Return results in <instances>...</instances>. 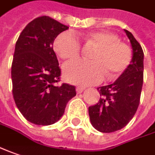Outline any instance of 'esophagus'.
<instances>
[{"label":"esophagus","instance_id":"esophagus-1","mask_svg":"<svg viewBox=\"0 0 155 155\" xmlns=\"http://www.w3.org/2000/svg\"><path fill=\"white\" fill-rule=\"evenodd\" d=\"M84 87H76V92H77V94H81L83 91H84Z\"/></svg>","mask_w":155,"mask_h":155}]
</instances>
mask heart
<instances>
[{
	"label": "heart",
	"instance_id": "obj_1",
	"mask_svg": "<svg viewBox=\"0 0 155 155\" xmlns=\"http://www.w3.org/2000/svg\"><path fill=\"white\" fill-rule=\"evenodd\" d=\"M87 43H93L97 48L92 54L93 61L79 60L63 67L65 79L78 85L97 84L105 74L108 78L120 75L130 64L132 53L129 47L120 42L116 35L107 31H94L83 36ZM53 48L63 60H74L80 55L81 42L70 33H63L55 38Z\"/></svg>",
	"mask_w": 155,
	"mask_h": 155
}]
</instances>
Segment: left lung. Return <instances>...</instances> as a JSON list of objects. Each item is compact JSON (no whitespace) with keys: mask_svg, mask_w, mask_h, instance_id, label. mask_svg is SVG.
Returning a JSON list of instances; mask_svg holds the SVG:
<instances>
[{"mask_svg":"<svg viewBox=\"0 0 155 155\" xmlns=\"http://www.w3.org/2000/svg\"><path fill=\"white\" fill-rule=\"evenodd\" d=\"M130 41L133 57L127 68L110 85L98 87L100 101L88 107L92 126L102 133L121 129L137 111L143 84L144 53L129 31L124 29Z\"/></svg>","mask_w":155,"mask_h":155,"instance_id":"8db88e82","label":"left lung"}]
</instances>
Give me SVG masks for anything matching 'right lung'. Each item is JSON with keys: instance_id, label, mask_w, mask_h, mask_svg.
<instances>
[{"instance_id": "add662e5", "label": "right lung", "mask_w": 155, "mask_h": 155, "mask_svg": "<svg viewBox=\"0 0 155 155\" xmlns=\"http://www.w3.org/2000/svg\"><path fill=\"white\" fill-rule=\"evenodd\" d=\"M68 29L49 16L35 18L17 40L11 68L13 96L18 109L31 123L52 125L63 115L74 86L60 81L61 69L53 44Z\"/></svg>"}]
</instances>
